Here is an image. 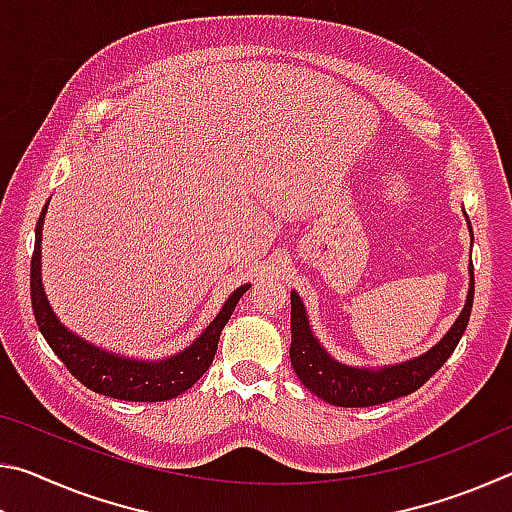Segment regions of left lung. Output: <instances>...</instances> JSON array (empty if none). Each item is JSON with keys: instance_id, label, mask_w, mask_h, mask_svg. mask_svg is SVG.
Wrapping results in <instances>:
<instances>
[{"instance_id": "left-lung-1", "label": "left lung", "mask_w": 512, "mask_h": 512, "mask_svg": "<svg viewBox=\"0 0 512 512\" xmlns=\"http://www.w3.org/2000/svg\"><path fill=\"white\" fill-rule=\"evenodd\" d=\"M467 228H470L472 235L470 219H467ZM472 300L474 268L470 264V289H467L463 311L443 339L420 357L391 363V366L366 368L341 363L323 348V343L316 339L314 329L309 325L305 302L300 300L296 291H291V366L307 391L334 406H348V409H352V406H375L411 395L452 357L465 332L467 320H470Z\"/></svg>"}]
</instances>
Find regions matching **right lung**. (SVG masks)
Instances as JSON below:
<instances>
[{"label": "right lung", "instance_id": "right-lung-1", "mask_svg": "<svg viewBox=\"0 0 512 512\" xmlns=\"http://www.w3.org/2000/svg\"><path fill=\"white\" fill-rule=\"evenodd\" d=\"M45 214L47 205L36 225V248H33L31 257V305L40 334L45 336V341L56 352V357L65 363L67 370L83 386H88L90 391L99 395L115 397V400L164 402L192 388L205 375V370L212 366L223 327L230 320L232 311H235L239 298L250 289V284H241L237 291L230 293L216 318L183 352L171 354V357L160 361H146L108 352L99 348V345L81 339L72 329H67L49 305L45 287H42L40 253Z\"/></svg>", "mask_w": 512, "mask_h": 512}]
</instances>
